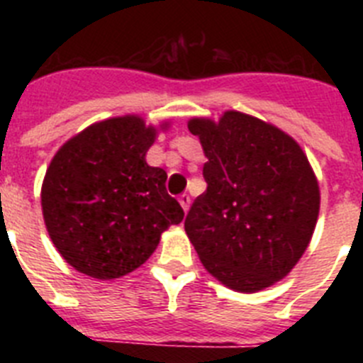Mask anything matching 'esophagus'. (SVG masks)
Returning <instances> with one entry per match:
<instances>
[{"instance_id": "1", "label": "esophagus", "mask_w": 363, "mask_h": 363, "mask_svg": "<svg viewBox=\"0 0 363 363\" xmlns=\"http://www.w3.org/2000/svg\"><path fill=\"white\" fill-rule=\"evenodd\" d=\"M178 200H179V205H182V209H184L185 213H187L189 207H191V196H189V194H182V196H179Z\"/></svg>"}]
</instances>
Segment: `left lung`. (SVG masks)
I'll return each mask as SVG.
<instances>
[{
    "label": "left lung",
    "mask_w": 363,
    "mask_h": 363,
    "mask_svg": "<svg viewBox=\"0 0 363 363\" xmlns=\"http://www.w3.org/2000/svg\"><path fill=\"white\" fill-rule=\"evenodd\" d=\"M209 162L207 191L194 200L185 233L216 280L238 291L271 287L298 264L314 233L320 189L289 134L243 112L220 121L192 118Z\"/></svg>",
    "instance_id": "obj_1"
}]
</instances>
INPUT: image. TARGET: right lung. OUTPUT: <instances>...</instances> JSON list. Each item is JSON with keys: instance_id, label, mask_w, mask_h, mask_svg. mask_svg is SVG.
<instances>
[{"instance_id": "1", "label": "right lung", "mask_w": 363, "mask_h": 363, "mask_svg": "<svg viewBox=\"0 0 363 363\" xmlns=\"http://www.w3.org/2000/svg\"><path fill=\"white\" fill-rule=\"evenodd\" d=\"M156 134L140 116L111 118L70 138L50 162L43 220L76 271L98 280L125 277L156 251L163 230L184 220L167 194V172L145 162Z\"/></svg>"}]
</instances>
